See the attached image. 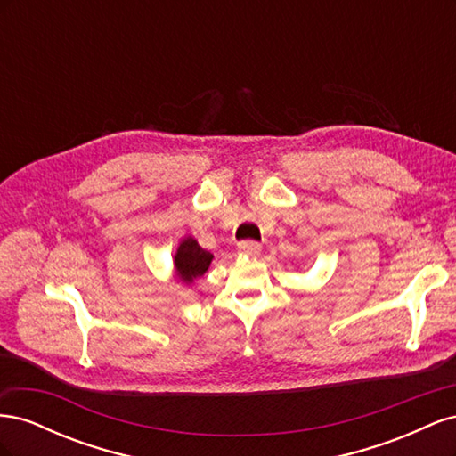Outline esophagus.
<instances>
[{"mask_svg": "<svg viewBox=\"0 0 456 456\" xmlns=\"http://www.w3.org/2000/svg\"><path fill=\"white\" fill-rule=\"evenodd\" d=\"M262 251V245L256 241H240L238 243V253L247 256H258Z\"/></svg>", "mask_w": 456, "mask_h": 456, "instance_id": "esophagus-1", "label": "esophagus"}]
</instances>
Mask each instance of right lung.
Returning <instances> with one entry per match:
<instances>
[{"instance_id": "right-lung-1", "label": "right lung", "mask_w": 456, "mask_h": 456, "mask_svg": "<svg viewBox=\"0 0 456 456\" xmlns=\"http://www.w3.org/2000/svg\"><path fill=\"white\" fill-rule=\"evenodd\" d=\"M213 255L200 247L198 240L186 236L176 247V253L173 256V280L181 281L184 285L194 283V280L209 270Z\"/></svg>"}]
</instances>
